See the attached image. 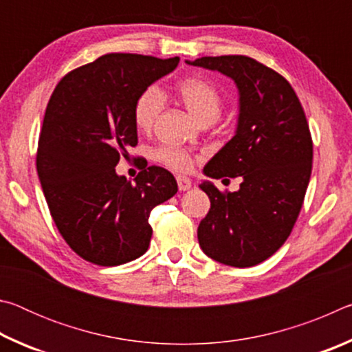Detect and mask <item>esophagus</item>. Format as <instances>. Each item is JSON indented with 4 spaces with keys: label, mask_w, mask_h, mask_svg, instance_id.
<instances>
[{
    "label": "esophagus",
    "mask_w": 352,
    "mask_h": 352,
    "mask_svg": "<svg viewBox=\"0 0 352 352\" xmlns=\"http://www.w3.org/2000/svg\"><path fill=\"white\" fill-rule=\"evenodd\" d=\"M177 183H178V189L180 190H188L190 189V186H192V182H190L188 177H183V175L177 177Z\"/></svg>",
    "instance_id": "34e87169"
}]
</instances>
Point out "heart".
<instances>
[{
  "mask_svg": "<svg viewBox=\"0 0 352 352\" xmlns=\"http://www.w3.org/2000/svg\"><path fill=\"white\" fill-rule=\"evenodd\" d=\"M177 98L201 124H211L222 113L223 100L217 88L204 77H184L175 85ZM164 107V98L157 87H147L135 100L133 121L140 130L151 129ZM157 160L175 170H189L194 158L189 152L177 147H162L157 151Z\"/></svg>",
  "mask_w": 352,
  "mask_h": 352,
  "instance_id": "1",
  "label": "heart"
}]
</instances>
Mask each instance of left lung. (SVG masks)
I'll return each mask as SVG.
<instances>
[{
	"label": "left lung",
	"mask_w": 352,
	"mask_h": 352,
	"mask_svg": "<svg viewBox=\"0 0 352 352\" xmlns=\"http://www.w3.org/2000/svg\"><path fill=\"white\" fill-rule=\"evenodd\" d=\"M186 63L219 71L239 91L236 133L205 166L211 178L241 177L239 190L200 189L211 208L197 230L204 253L220 264L253 267L287 241L312 172V138L300 99L276 71L247 56Z\"/></svg>",
	"instance_id": "8db88e82"
}]
</instances>
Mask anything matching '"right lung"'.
Here are the masks:
<instances>
[{
	"label": "right lung",
	"mask_w": 352,
	"mask_h": 352,
	"mask_svg": "<svg viewBox=\"0 0 352 352\" xmlns=\"http://www.w3.org/2000/svg\"><path fill=\"white\" fill-rule=\"evenodd\" d=\"M178 62L105 54L65 76L47 102L37 151L41 189L58 233L88 262L111 267L144 254L151 211L177 194L174 175L160 166L135 183L115 168L138 144L136 98Z\"/></svg>",
	"instance_id": "obj_1"
}]
</instances>
